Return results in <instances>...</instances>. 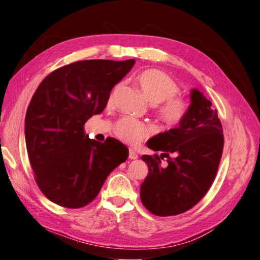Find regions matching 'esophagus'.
Masks as SVG:
<instances>
[{"instance_id": "esophagus-1", "label": "esophagus", "mask_w": 260, "mask_h": 260, "mask_svg": "<svg viewBox=\"0 0 260 260\" xmlns=\"http://www.w3.org/2000/svg\"><path fill=\"white\" fill-rule=\"evenodd\" d=\"M128 157L131 159H136L137 157H139V155H137V153L134 150H132V148H129V155H128Z\"/></svg>"}]
</instances>
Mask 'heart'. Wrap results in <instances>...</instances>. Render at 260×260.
<instances>
[{"label": "heart", "mask_w": 260, "mask_h": 260, "mask_svg": "<svg viewBox=\"0 0 260 260\" xmlns=\"http://www.w3.org/2000/svg\"><path fill=\"white\" fill-rule=\"evenodd\" d=\"M145 97L154 105H158L159 118L170 125L180 124L187 113V103L179 96L180 87L172 77L158 69H146L136 77ZM116 134L129 144L140 143L150 134V128L133 118H121L116 125Z\"/></svg>", "instance_id": "heart-1"}]
</instances>
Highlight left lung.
<instances>
[{"label":"left lung","instance_id":"obj_1","mask_svg":"<svg viewBox=\"0 0 260 260\" xmlns=\"http://www.w3.org/2000/svg\"><path fill=\"white\" fill-rule=\"evenodd\" d=\"M212 103L198 89L183 120L147 142L157 155H143L148 174L141 185V200L151 213L169 217L193 208L207 194L218 172L223 151V131ZM167 157V165L161 159Z\"/></svg>","mask_w":260,"mask_h":260}]
</instances>
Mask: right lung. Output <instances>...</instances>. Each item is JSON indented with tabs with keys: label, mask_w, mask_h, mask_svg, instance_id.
<instances>
[{
	"label": "right lung",
	"mask_w": 260,
	"mask_h": 260,
	"mask_svg": "<svg viewBox=\"0 0 260 260\" xmlns=\"http://www.w3.org/2000/svg\"><path fill=\"white\" fill-rule=\"evenodd\" d=\"M134 59L81 60L49 74L39 85L25 115L27 156L39 189L59 206L89 204L108 174L128 157L123 143L90 140L84 126L101 114L110 91Z\"/></svg>",
	"instance_id": "obj_1"
}]
</instances>
